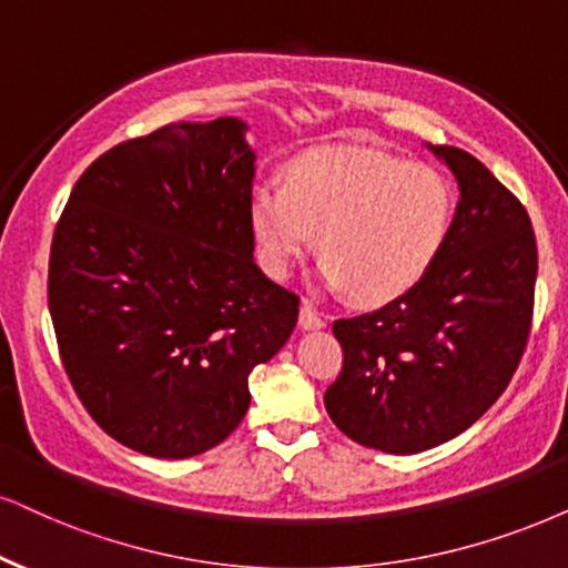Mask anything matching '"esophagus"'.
<instances>
[{"label":"esophagus","instance_id":"obj_1","mask_svg":"<svg viewBox=\"0 0 568 568\" xmlns=\"http://www.w3.org/2000/svg\"><path fill=\"white\" fill-rule=\"evenodd\" d=\"M298 325H301V329H322V327H325V320L320 317L317 308L308 304V301H304V304H301Z\"/></svg>","mask_w":568,"mask_h":568}]
</instances>
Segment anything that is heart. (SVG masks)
<instances>
[{
	"mask_svg": "<svg viewBox=\"0 0 568 568\" xmlns=\"http://www.w3.org/2000/svg\"><path fill=\"white\" fill-rule=\"evenodd\" d=\"M454 191L429 164L375 149H327L291 162L285 185L251 191L248 225L264 270L288 277L320 231V280L362 304L419 285L448 241Z\"/></svg>",
	"mask_w": 568,
	"mask_h": 568,
	"instance_id": "obj_1",
	"label": "heart"
}]
</instances>
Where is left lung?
I'll list each match as a JSON object with an SVG mask.
<instances>
[{
	"label": "left lung",
	"instance_id": "1",
	"mask_svg": "<svg viewBox=\"0 0 568 568\" xmlns=\"http://www.w3.org/2000/svg\"><path fill=\"white\" fill-rule=\"evenodd\" d=\"M427 149L458 183L448 241L406 296L335 322L343 369L325 393L343 435L396 456L462 435L500 398L535 304L537 243L527 210L471 154Z\"/></svg>",
	"mask_w": 568,
	"mask_h": 568
}]
</instances>
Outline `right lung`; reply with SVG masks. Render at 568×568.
Returning <instances> with one entry per match:
<instances>
[{"instance_id":"right-lung-1","label":"right lung","mask_w":568,"mask_h":568,"mask_svg":"<svg viewBox=\"0 0 568 568\" xmlns=\"http://www.w3.org/2000/svg\"><path fill=\"white\" fill-rule=\"evenodd\" d=\"M239 118L118 143L70 193L49 254V314L85 412L154 458L225 440L248 375L285 346L298 296L254 262L256 154Z\"/></svg>"}]
</instances>
